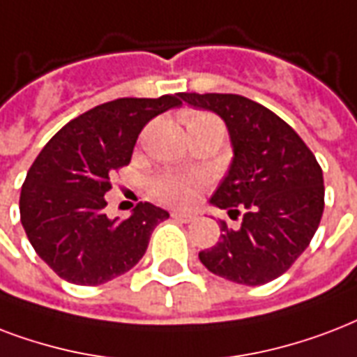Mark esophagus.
Instances as JSON below:
<instances>
[{
  "label": "esophagus",
  "instance_id": "1",
  "mask_svg": "<svg viewBox=\"0 0 357 357\" xmlns=\"http://www.w3.org/2000/svg\"><path fill=\"white\" fill-rule=\"evenodd\" d=\"M171 218L175 220V222H182V223H190L193 222V214H188V212H171Z\"/></svg>",
  "mask_w": 357,
  "mask_h": 357
}]
</instances>
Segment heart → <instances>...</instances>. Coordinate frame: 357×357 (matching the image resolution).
Segmentation results:
<instances>
[{"label":"heart","instance_id":"heart-1","mask_svg":"<svg viewBox=\"0 0 357 357\" xmlns=\"http://www.w3.org/2000/svg\"><path fill=\"white\" fill-rule=\"evenodd\" d=\"M216 123L222 124L214 115L204 112L192 113L186 124ZM204 178L197 173H162L151 181V193L160 203L171 206H192L197 201L199 193L203 192Z\"/></svg>","mask_w":357,"mask_h":357}]
</instances>
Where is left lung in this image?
Wrapping results in <instances>:
<instances>
[{
    "mask_svg": "<svg viewBox=\"0 0 357 357\" xmlns=\"http://www.w3.org/2000/svg\"><path fill=\"white\" fill-rule=\"evenodd\" d=\"M190 106L218 113L234 158L210 203L240 227L220 220V240L199 259L210 272L240 284H264L294 264L319 229L324 178L311 149L283 119L240 95L181 93Z\"/></svg>",
    "mask_w": 357,
    "mask_h": 357,
    "instance_id": "8db88e82",
    "label": "left lung"
}]
</instances>
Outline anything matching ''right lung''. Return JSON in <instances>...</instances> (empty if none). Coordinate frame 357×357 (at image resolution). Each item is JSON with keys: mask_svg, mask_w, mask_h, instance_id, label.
Returning <instances> with one entry per match:
<instances>
[{"mask_svg": "<svg viewBox=\"0 0 357 357\" xmlns=\"http://www.w3.org/2000/svg\"><path fill=\"white\" fill-rule=\"evenodd\" d=\"M181 104L173 95L117 98L73 119L44 145L22 184L20 222L61 279L95 287L145 255L154 227L169 214L139 203L128 220H109L104 193L112 190L109 176L130 164L143 126Z\"/></svg>", "mask_w": 357, "mask_h": 357, "instance_id": "right-lung-1", "label": "right lung"}]
</instances>
